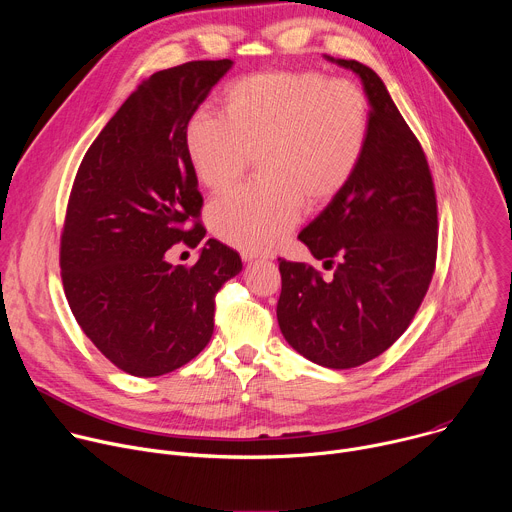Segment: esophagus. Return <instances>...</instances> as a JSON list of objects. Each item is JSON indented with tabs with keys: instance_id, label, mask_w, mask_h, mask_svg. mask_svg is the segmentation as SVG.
Here are the masks:
<instances>
[{
	"instance_id": "34e87169",
	"label": "esophagus",
	"mask_w": 512,
	"mask_h": 512,
	"mask_svg": "<svg viewBox=\"0 0 512 512\" xmlns=\"http://www.w3.org/2000/svg\"><path fill=\"white\" fill-rule=\"evenodd\" d=\"M243 257V261L245 263H253V261H261V257H257V255H253V253H243L241 255Z\"/></svg>"
}]
</instances>
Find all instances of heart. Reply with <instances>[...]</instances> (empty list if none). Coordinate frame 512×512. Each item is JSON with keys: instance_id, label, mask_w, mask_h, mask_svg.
Masks as SVG:
<instances>
[{"instance_id": "1", "label": "heart", "mask_w": 512, "mask_h": 512, "mask_svg": "<svg viewBox=\"0 0 512 512\" xmlns=\"http://www.w3.org/2000/svg\"><path fill=\"white\" fill-rule=\"evenodd\" d=\"M223 117L196 111L186 152L210 192L235 186L257 160L259 182L210 202L216 239L247 253L275 249L304 204L322 208L352 182L371 137V103L356 83L318 70L259 72L221 95Z\"/></svg>"}]
</instances>
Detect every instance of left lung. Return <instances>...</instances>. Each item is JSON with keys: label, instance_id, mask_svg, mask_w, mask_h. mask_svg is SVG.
<instances>
[{"label": "left lung", "instance_id": "left-lung-1", "mask_svg": "<svg viewBox=\"0 0 512 512\" xmlns=\"http://www.w3.org/2000/svg\"><path fill=\"white\" fill-rule=\"evenodd\" d=\"M336 62L367 91L371 137L352 182L298 235L336 265L332 279L279 259L277 322L289 346L340 371L383 354L415 318L435 271L437 200L421 143L377 72Z\"/></svg>", "mask_w": 512, "mask_h": 512}]
</instances>
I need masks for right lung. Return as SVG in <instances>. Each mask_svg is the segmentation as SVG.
Returning <instances> with one entry per match:
<instances>
[{"label": "right lung", "mask_w": 512, "mask_h": 512, "mask_svg": "<svg viewBox=\"0 0 512 512\" xmlns=\"http://www.w3.org/2000/svg\"><path fill=\"white\" fill-rule=\"evenodd\" d=\"M233 60H192L143 81L87 150L68 196L60 275L83 332L117 369L160 377L190 362L214 330V298L241 269L208 239L194 265H172L174 245L196 247L202 194L186 125Z\"/></svg>", "instance_id": "1"}]
</instances>
